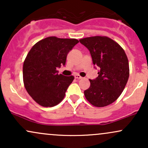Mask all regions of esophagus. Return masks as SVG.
Instances as JSON below:
<instances>
[{"mask_svg": "<svg viewBox=\"0 0 148 148\" xmlns=\"http://www.w3.org/2000/svg\"><path fill=\"white\" fill-rule=\"evenodd\" d=\"M74 77H75V79H82V77H81V76L80 75H79V74H76V75L74 76Z\"/></svg>", "mask_w": 148, "mask_h": 148, "instance_id": "obj_1", "label": "esophagus"}]
</instances>
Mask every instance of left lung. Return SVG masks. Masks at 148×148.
Here are the masks:
<instances>
[{"mask_svg": "<svg viewBox=\"0 0 148 148\" xmlns=\"http://www.w3.org/2000/svg\"><path fill=\"white\" fill-rule=\"evenodd\" d=\"M90 51L94 65L100 68L98 77L90 80V86L84 91L86 99L96 107L113 103L125 89L130 67L124 49L106 36H93L79 40Z\"/></svg>", "mask_w": 148, "mask_h": 148, "instance_id": "left-lung-1", "label": "left lung"}]
</instances>
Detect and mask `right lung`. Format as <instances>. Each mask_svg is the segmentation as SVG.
<instances>
[{
  "mask_svg": "<svg viewBox=\"0 0 148 148\" xmlns=\"http://www.w3.org/2000/svg\"><path fill=\"white\" fill-rule=\"evenodd\" d=\"M76 39L48 37L37 42L27 54L23 65L24 87L34 101L44 107L56 106L64 99L74 76L58 74Z\"/></svg>",
  "mask_w": 148,
  "mask_h": 148,
  "instance_id": "1",
  "label": "right lung"
}]
</instances>
